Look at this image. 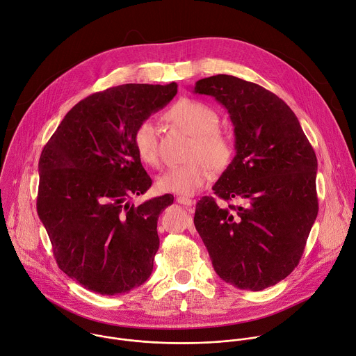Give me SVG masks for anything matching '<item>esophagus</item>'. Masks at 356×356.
<instances>
[{"label":"esophagus","mask_w":356,"mask_h":356,"mask_svg":"<svg viewBox=\"0 0 356 356\" xmlns=\"http://www.w3.org/2000/svg\"><path fill=\"white\" fill-rule=\"evenodd\" d=\"M176 201H177L179 204H181V205H186V207H191V205L194 204V200H191V198H188V197H183V195L177 197Z\"/></svg>","instance_id":"obj_1"}]
</instances>
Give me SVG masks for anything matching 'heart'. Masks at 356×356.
Instances as JSON below:
<instances>
[{
	"label": "heart",
	"mask_w": 356,
	"mask_h": 356,
	"mask_svg": "<svg viewBox=\"0 0 356 356\" xmlns=\"http://www.w3.org/2000/svg\"><path fill=\"white\" fill-rule=\"evenodd\" d=\"M169 120L194 137L187 163L165 170L156 186L163 193L194 195L212 177L213 169L226 168L232 156V141L222 133L216 110L202 102L183 99L168 113ZM133 145L140 159L151 166L161 161L158 127L152 120L143 122L133 134Z\"/></svg>",
	"instance_id": "b5f03b06"
}]
</instances>
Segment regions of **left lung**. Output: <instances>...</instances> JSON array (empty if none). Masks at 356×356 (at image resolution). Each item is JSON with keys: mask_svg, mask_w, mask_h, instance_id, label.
<instances>
[{"mask_svg": "<svg viewBox=\"0 0 356 356\" xmlns=\"http://www.w3.org/2000/svg\"><path fill=\"white\" fill-rule=\"evenodd\" d=\"M194 93L229 113L236 155L202 197L194 225L215 273L239 289L261 291L298 266L318 212L317 158L291 107L263 86L233 75L197 81Z\"/></svg>", "mask_w": 356, "mask_h": 356, "instance_id": "1", "label": "left lung"}]
</instances>
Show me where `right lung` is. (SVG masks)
I'll return each mask as SVG.
<instances>
[{
  "instance_id": "right-lung-1",
  "label": "right lung",
  "mask_w": 356,
  "mask_h": 356,
  "mask_svg": "<svg viewBox=\"0 0 356 356\" xmlns=\"http://www.w3.org/2000/svg\"><path fill=\"white\" fill-rule=\"evenodd\" d=\"M176 93V82L93 93L65 114L42 151L39 218L60 270L92 292L129 293L152 274L158 218L173 195L130 202L152 184L133 134Z\"/></svg>"
}]
</instances>
